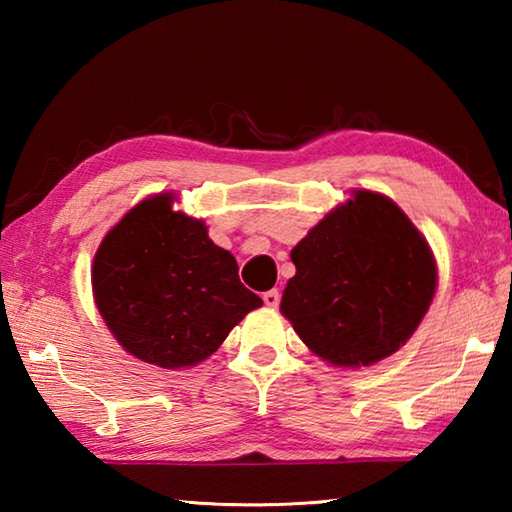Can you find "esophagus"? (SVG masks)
<instances>
[{
	"label": "esophagus",
	"mask_w": 512,
	"mask_h": 512,
	"mask_svg": "<svg viewBox=\"0 0 512 512\" xmlns=\"http://www.w3.org/2000/svg\"><path fill=\"white\" fill-rule=\"evenodd\" d=\"M262 298H264V305H266L268 309H275L277 305H280V291H277V289L266 291Z\"/></svg>",
	"instance_id": "1"
}]
</instances>
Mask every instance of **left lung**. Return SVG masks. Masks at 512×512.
I'll return each mask as SVG.
<instances>
[{
    "mask_svg": "<svg viewBox=\"0 0 512 512\" xmlns=\"http://www.w3.org/2000/svg\"><path fill=\"white\" fill-rule=\"evenodd\" d=\"M280 311L336 368H366L411 339L436 296L431 246L391 198L352 189L291 250Z\"/></svg>",
    "mask_w": 512,
    "mask_h": 512,
    "instance_id": "obj_1",
    "label": "left lung"
}]
</instances>
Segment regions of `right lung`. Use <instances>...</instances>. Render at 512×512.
Returning <instances> with one entry per match:
<instances>
[{"instance_id":"obj_1","label":"right lung","mask_w":512,"mask_h":512,"mask_svg":"<svg viewBox=\"0 0 512 512\" xmlns=\"http://www.w3.org/2000/svg\"><path fill=\"white\" fill-rule=\"evenodd\" d=\"M173 203L171 192L153 194L112 225L94 253L92 296L128 354L183 370L212 357L262 298L239 282L237 259L205 221Z\"/></svg>"}]
</instances>
